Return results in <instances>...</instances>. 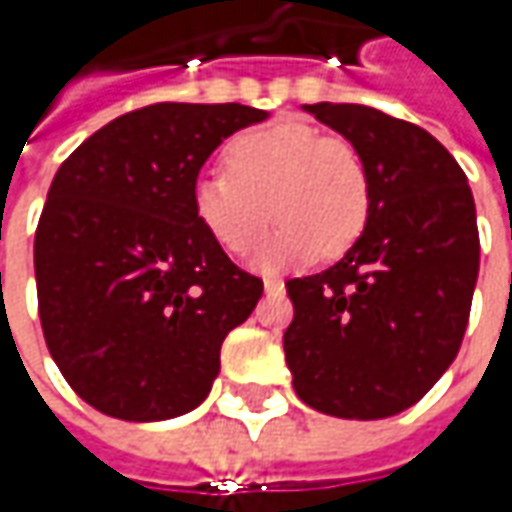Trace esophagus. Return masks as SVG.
Instances as JSON below:
<instances>
[{"label":"esophagus","instance_id":"obj_1","mask_svg":"<svg viewBox=\"0 0 512 512\" xmlns=\"http://www.w3.org/2000/svg\"><path fill=\"white\" fill-rule=\"evenodd\" d=\"M282 290H285V282H282V279H265V293L273 296V293H282Z\"/></svg>","mask_w":512,"mask_h":512}]
</instances>
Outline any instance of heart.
<instances>
[{"mask_svg":"<svg viewBox=\"0 0 512 512\" xmlns=\"http://www.w3.org/2000/svg\"><path fill=\"white\" fill-rule=\"evenodd\" d=\"M227 170L193 182V213L227 253H247L270 219L279 230L256 250L265 270L342 256L362 236L370 213V170L356 145L322 136L299 119H279L236 136Z\"/></svg>","mask_w":512,"mask_h":512,"instance_id":"obj_1","label":"heart"}]
</instances>
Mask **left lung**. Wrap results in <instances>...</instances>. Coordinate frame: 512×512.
Instances as JSON below:
<instances>
[{"instance_id":"left-lung-1","label":"left lung","mask_w":512,"mask_h":512,"mask_svg":"<svg viewBox=\"0 0 512 512\" xmlns=\"http://www.w3.org/2000/svg\"><path fill=\"white\" fill-rule=\"evenodd\" d=\"M370 170L362 236L322 273L290 279L293 390L336 419H387L453 364L479 276L476 205L459 162L419 125L364 105H305Z\"/></svg>"}]
</instances>
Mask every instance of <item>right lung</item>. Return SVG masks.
Wrapping results in <instances>:
<instances>
[{
	"label": "right lung",
	"instance_id": "obj_1",
	"mask_svg": "<svg viewBox=\"0 0 512 512\" xmlns=\"http://www.w3.org/2000/svg\"><path fill=\"white\" fill-rule=\"evenodd\" d=\"M247 105L159 102L96 130L56 170L33 267L65 382L99 413L162 422L205 402L225 336L262 299L193 213V182Z\"/></svg>",
	"mask_w": 512,
	"mask_h": 512
}]
</instances>
